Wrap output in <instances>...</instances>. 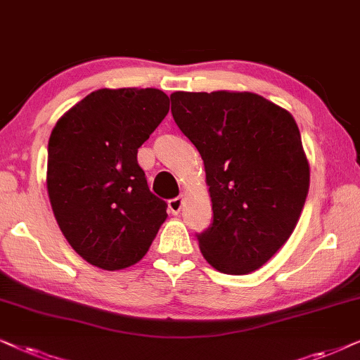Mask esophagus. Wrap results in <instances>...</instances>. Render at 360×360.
I'll use <instances>...</instances> for the list:
<instances>
[{
  "mask_svg": "<svg viewBox=\"0 0 360 360\" xmlns=\"http://www.w3.org/2000/svg\"><path fill=\"white\" fill-rule=\"evenodd\" d=\"M183 204H184L183 198H174V199H171L169 202H167V207H169V212L172 215H177L181 212V209H183Z\"/></svg>",
  "mask_w": 360,
  "mask_h": 360,
  "instance_id": "obj_1",
  "label": "esophagus"
}]
</instances>
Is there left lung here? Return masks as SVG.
Here are the masks:
<instances>
[{"label": "left lung", "mask_w": 360, "mask_h": 360, "mask_svg": "<svg viewBox=\"0 0 360 360\" xmlns=\"http://www.w3.org/2000/svg\"><path fill=\"white\" fill-rule=\"evenodd\" d=\"M171 112L204 161L212 225L209 265L248 275L285 245L309 189V162L288 110L252 92H174Z\"/></svg>", "instance_id": "left-lung-1"}]
</instances>
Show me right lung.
Listing matches in <instances>:
<instances>
[{"mask_svg": "<svg viewBox=\"0 0 360 360\" xmlns=\"http://www.w3.org/2000/svg\"><path fill=\"white\" fill-rule=\"evenodd\" d=\"M169 112L158 89H100L57 120L47 146V194L70 247L102 270L135 265L165 222L138 148Z\"/></svg>", "mask_w": 360, "mask_h": 360, "instance_id": "1", "label": "right lung"}]
</instances>
